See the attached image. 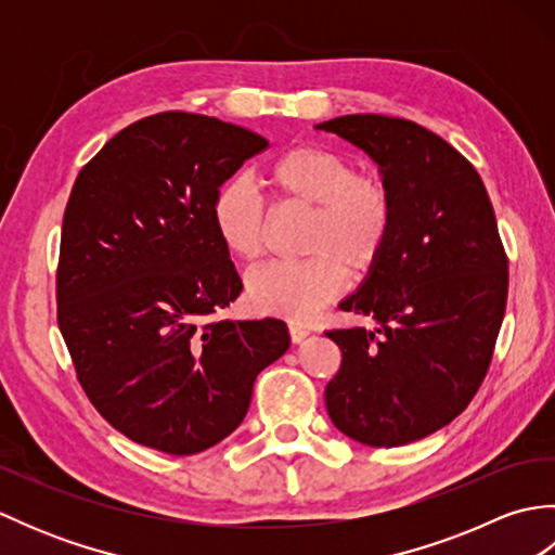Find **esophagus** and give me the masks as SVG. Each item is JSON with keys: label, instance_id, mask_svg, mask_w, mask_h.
I'll use <instances>...</instances> for the list:
<instances>
[{"label": "esophagus", "instance_id": "esophagus-1", "mask_svg": "<svg viewBox=\"0 0 555 555\" xmlns=\"http://www.w3.org/2000/svg\"><path fill=\"white\" fill-rule=\"evenodd\" d=\"M288 332H291V340H293V344H302V340L310 336V328L298 324V322H291V324H288Z\"/></svg>", "mask_w": 555, "mask_h": 555}]
</instances>
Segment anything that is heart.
<instances>
[{
    "label": "heart",
    "mask_w": 555,
    "mask_h": 555,
    "mask_svg": "<svg viewBox=\"0 0 555 555\" xmlns=\"http://www.w3.org/2000/svg\"><path fill=\"white\" fill-rule=\"evenodd\" d=\"M262 179L281 203L312 207L305 238L308 259L253 269L245 298L255 312L310 320L332 302L352 276L379 267L396 233V197L374 173L338 150L296 145L271 157ZM209 227L221 250L238 262H255L264 241V205L253 185L231 179L217 188Z\"/></svg>",
    "instance_id": "heart-1"
}]
</instances>
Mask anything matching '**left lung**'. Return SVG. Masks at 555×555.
<instances>
[{
    "instance_id": "left-lung-1",
    "label": "left lung",
    "mask_w": 555,
    "mask_h": 555,
    "mask_svg": "<svg viewBox=\"0 0 555 555\" xmlns=\"http://www.w3.org/2000/svg\"><path fill=\"white\" fill-rule=\"evenodd\" d=\"M317 128L367 152L396 197L391 247L338 305L376 326L326 332L344 356L326 410L364 446H405L451 424L485 382L508 300V257L477 169L443 138L382 114Z\"/></svg>"
}]
</instances>
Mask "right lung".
Masks as SVG:
<instances>
[{
	"label": "right lung",
	"instance_id": "add662e5",
	"mask_svg": "<svg viewBox=\"0 0 555 555\" xmlns=\"http://www.w3.org/2000/svg\"><path fill=\"white\" fill-rule=\"evenodd\" d=\"M269 143L203 114L116 133L70 191L56 320L90 403L135 443L193 455L238 427L253 384L291 346L281 320H209L241 296L209 205Z\"/></svg>",
	"mask_w": 555,
	"mask_h": 555
}]
</instances>
